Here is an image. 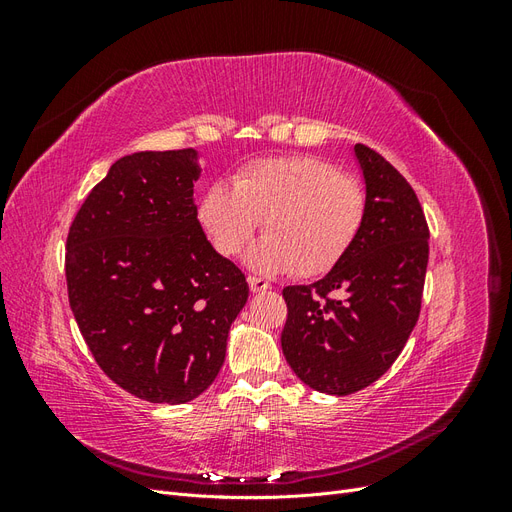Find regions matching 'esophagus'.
I'll use <instances>...</instances> for the list:
<instances>
[{
    "label": "esophagus",
    "instance_id": "34e87169",
    "mask_svg": "<svg viewBox=\"0 0 512 512\" xmlns=\"http://www.w3.org/2000/svg\"><path fill=\"white\" fill-rule=\"evenodd\" d=\"M247 284H250L252 292H265L271 288V284L265 280V277H254V275L247 277Z\"/></svg>",
    "mask_w": 512,
    "mask_h": 512
}]
</instances>
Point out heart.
I'll return each mask as SVG.
<instances>
[{"label":"heart","mask_w":512,"mask_h":512,"mask_svg":"<svg viewBox=\"0 0 512 512\" xmlns=\"http://www.w3.org/2000/svg\"><path fill=\"white\" fill-rule=\"evenodd\" d=\"M365 213L363 183L314 156L254 160L232 188L215 181L196 203L198 226L220 256H239L262 222L267 237L247 252V265L299 277L331 271L359 237Z\"/></svg>","instance_id":"1"}]
</instances>
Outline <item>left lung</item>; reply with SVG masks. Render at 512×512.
<instances>
[{
  "instance_id": "left-lung-1",
  "label": "left lung",
  "mask_w": 512,
  "mask_h": 512,
  "mask_svg": "<svg viewBox=\"0 0 512 512\" xmlns=\"http://www.w3.org/2000/svg\"><path fill=\"white\" fill-rule=\"evenodd\" d=\"M367 213L348 254L309 286H286L282 350L309 389L350 395L376 382L421 314L429 228L421 203L380 153L354 145Z\"/></svg>"
}]
</instances>
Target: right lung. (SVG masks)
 Instances as JSON below:
<instances>
[{"instance_id": "1", "label": "right lung", "mask_w": 512, "mask_h": 512, "mask_svg": "<svg viewBox=\"0 0 512 512\" xmlns=\"http://www.w3.org/2000/svg\"><path fill=\"white\" fill-rule=\"evenodd\" d=\"M198 151L117 160L70 226L72 314L104 374L151 404H185L218 376L250 286L200 230Z\"/></svg>"}]
</instances>
